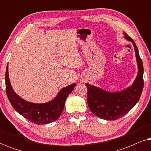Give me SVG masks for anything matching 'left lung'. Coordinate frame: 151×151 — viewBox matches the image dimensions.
<instances>
[{
    "label": "left lung",
    "mask_w": 151,
    "mask_h": 151,
    "mask_svg": "<svg viewBox=\"0 0 151 151\" xmlns=\"http://www.w3.org/2000/svg\"><path fill=\"white\" fill-rule=\"evenodd\" d=\"M126 40L132 42L135 49L137 74L133 84L119 91H109L86 83L87 102L91 112L101 119L115 120L125 115L139 101L144 87V67L135 42L125 32Z\"/></svg>",
    "instance_id": "1"
}]
</instances>
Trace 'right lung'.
Here are the masks:
<instances>
[{
  "instance_id": "obj_1",
  "label": "right lung",
  "mask_w": 151,
  "mask_h": 151,
  "mask_svg": "<svg viewBox=\"0 0 151 151\" xmlns=\"http://www.w3.org/2000/svg\"><path fill=\"white\" fill-rule=\"evenodd\" d=\"M5 86L6 93L13 108L24 118L40 125L47 124L59 118L65 107L66 99L76 86V83L63 88L54 98L47 102H28L16 94L12 88L9 78L7 64L5 73Z\"/></svg>"
}]
</instances>
